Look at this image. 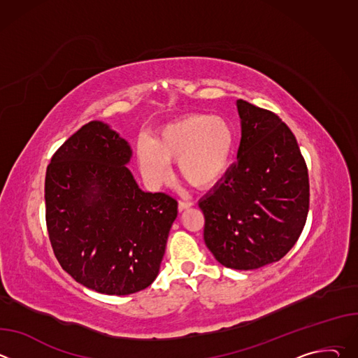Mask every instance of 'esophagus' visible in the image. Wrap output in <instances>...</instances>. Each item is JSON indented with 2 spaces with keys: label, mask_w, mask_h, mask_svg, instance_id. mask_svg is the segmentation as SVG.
<instances>
[{
  "label": "esophagus",
  "mask_w": 358,
  "mask_h": 358,
  "mask_svg": "<svg viewBox=\"0 0 358 358\" xmlns=\"http://www.w3.org/2000/svg\"><path fill=\"white\" fill-rule=\"evenodd\" d=\"M192 206L191 202H188V201H180L178 202V211L181 213V211H184V210H187V208H189Z\"/></svg>",
  "instance_id": "34e87169"
}]
</instances>
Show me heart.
Masks as SVG:
<instances>
[{
  "label": "heart",
  "mask_w": 358,
  "mask_h": 358,
  "mask_svg": "<svg viewBox=\"0 0 358 358\" xmlns=\"http://www.w3.org/2000/svg\"><path fill=\"white\" fill-rule=\"evenodd\" d=\"M234 150V130L227 120L202 113L166 124L155 138L137 143V164L148 184L160 187L178 160L180 177L195 188H208L227 173Z\"/></svg>",
  "instance_id": "1"
}]
</instances>
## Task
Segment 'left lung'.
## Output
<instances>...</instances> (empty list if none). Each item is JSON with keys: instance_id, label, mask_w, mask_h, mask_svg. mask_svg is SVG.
<instances>
[{"instance_id": "left-lung-1", "label": "left lung", "mask_w": 358, "mask_h": 358, "mask_svg": "<svg viewBox=\"0 0 358 358\" xmlns=\"http://www.w3.org/2000/svg\"><path fill=\"white\" fill-rule=\"evenodd\" d=\"M236 162L198 206L203 241L231 269L278 262L299 239L309 213V174L290 129L275 113L236 100Z\"/></svg>"}]
</instances>
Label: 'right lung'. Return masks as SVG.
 I'll list each match as a JSON object with an SVG mask.
<instances>
[{
  "label": "right lung",
  "mask_w": 358,
  "mask_h": 358,
  "mask_svg": "<svg viewBox=\"0 0 358 358\" xmlns=\"http://www.w3.org/2000/svg\"><path fill=\"white\" fill-rule=\"evenodd\" d=\"M130 144L93 120L71 136L46 169V227L62 269L78 283L124 296L159 275L177 201L138 188Z\"/></svg>",
  "instance_id": "obj_1"
}]
</instances>
